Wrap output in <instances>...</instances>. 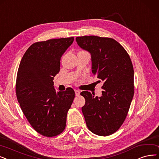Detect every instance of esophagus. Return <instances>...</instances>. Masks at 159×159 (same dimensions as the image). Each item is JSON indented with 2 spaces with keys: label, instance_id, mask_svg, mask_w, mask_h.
<instances>
[{
  "label": "esophagus",
  "instance_id": "34e87169",
  "mask_svg": "<svg viewBox=\"0 0 159 159\" xmlns=\"http://www.w3.org/2000/svg\"><path fill=\"white\" fill-rule=\"evenodd\" d=\"M75 93L76 96H78V95H79L80 93V92L78 90H75Z\"/></svg>",
  "mask_w": 159,
  "mask_h": 159
}]
</instances>
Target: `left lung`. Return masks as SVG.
<instances>
[{
  "mask_svg": "<svg viewBox=\"0 0 159 159\" xmlns=\"http://www.w3.org/2000/svg\"><path fill=\"white\" fill-rule=\"evenodd\" d=\"M80 48L91 55L92 72L103 81L102 97L82 91L85 99L81 107L87 128L94 134L107 136L123 125L134 96V68L125 48L111 38L76 37Z\"/></svg>",
  "mask_w": 159,
  "mask_h": 159,
  "instance_id": "obj_1",
  "label": "left lung"
}]
</instances>
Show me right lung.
Returning a JSON list of instances; mask_svg holds the SVG:
<instances>
[{"label": "right lung", "mask_w": 159, "mask_h": 159, "mask_svg": "<svg viewBox=\"0 0 159 159\" xmlns=\"http://www.w3.org/2000/svg\"><path fill=\"white\" fill-rule=\"evenodd\" d=\"M74 37L34 43L21 59L16 91L25 116L37 132L56 136L65 130L67 113L75 97L73 89L56 91L53 78L60 71L61 58Z\"/></svg>", "instance_id": "obj_1"}]
</instances>
